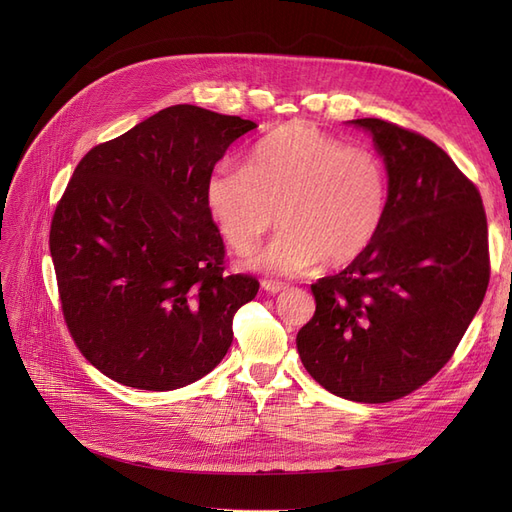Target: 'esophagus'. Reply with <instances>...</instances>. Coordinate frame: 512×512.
<instances>
[{"label":"esophagus","instance_id":"obj_1","mask_svg":"<svg viewBox=\"0 0 512 512\" xmlns=\"http://www.w3.org/2000/svg\"><path fill=\"white\" fill-rule=\"evenodd\" d=\"M262 290H267L269 294H277V292L286 290V286L280 282H273V280H262Z\"/></svg>","mask_w":512,"mask_h":512}]
</instances>
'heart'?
Instances as JSON below:
<instances>
[{"label":"heart","mask_w":512,"mask_h":512,"mask_svg":"<svg viewBox=\"0 0 512 512\" xmlns=\"http://www.w3.org/2000/svg\"><path fill=\"white\" fill-rule=\"evenodd\" d=\"M389 173L376 151L292 121L254 145L245 166L222 162L205 183V205L232 250L252 252L277 224L286 228L247 265L299 275L318 262L359 260L389 213Z\"/></svg>","instance_id":"heart-1"}]
</instances>
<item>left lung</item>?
<instances>
[{
	"mask_svg": "<svg viewBox=\"0 0 512 512\" xmlns=\"http://www.w3.org/2000/svg\"><path fill=\"white\" fill-rule=\"evenodd\" d=\"M389 173L374 245L312 284L316 314L297 335L305 369L337 397L386 404L451 359L489 284L483 200L448 153L382 119H352Z\"/></svg>",
	"mask_w": 512,
	"mask_h": 512,
	"instance_id": "left-lung-1",
	"label": "left lung"
}]
</instances>
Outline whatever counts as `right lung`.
<instances>
[{
	"label": "right lung",
	"instance_id": "1",
	"mask_svg": "<svg viewBox=\"0 0 512 512\" xmlns=\"http://www.w3.org/2000/svg\"><path fill=\"white\" fill-rule=\"evenodd\" d=\"M250 119L168 106L91 149L51 222L61 312L76 348L111 380L173 391L207 376L258 280L224 273L205 183Z\"/></svg>",
	"mask_w": 512,
	"mask_h": 512
}]
</instances>
